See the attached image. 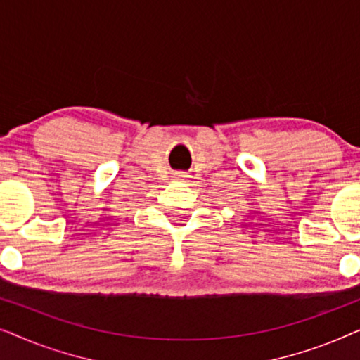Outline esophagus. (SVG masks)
<instances>
[{
  "mask_svg": "<svg viewBox=\"0 0 360 360\" xmlns=\"http://www.w3.org/2000/svg\"><path fill=\"white\" fill-rule=\"evenodd\" d=\"M185 176H186L185 174H181V172H179V174L175 175V179H176V180H185Z\"/></svg>",
  "mask_w": 360,
  "mask_h": 360,
  "instance_id": "34e87169",
  "label": "esophagus"
}]
</instances>
